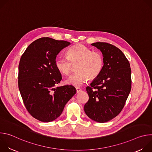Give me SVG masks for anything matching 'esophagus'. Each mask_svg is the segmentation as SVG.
<instances>
[{"mask_svg": "<svg viewBox=\"0 0 152 152\" xmlns=\"http://www.w3.org/2000/svg\"><path fill=\"white\" fill-rule=\"evenodd\" d=\"M76 93H79V92H80L82 91V90L79 88H76Z\"/></svg>", "mask_w": 152, "mask_h": 152, "instance_id": "obj_1", "label": "esophagus"}]
</instances>
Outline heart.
<instances>
[{
	"mask_svg": "<svg viewBox=\"0 0 152 152\" xmlns=\"http://www.w3.org/2000/svg\"><path fill=\"white\" fill-rule=\"evenodd\" d=\"M68 58L60 56L55 61V66L61 73L69 75L77 66V73L66 80V83L79 86L89 79L96 78L103 67V59L100 53L93 51L82 44H76L67 50Z\"/></svg>",
	"mask_w": 152,
	"mask_h": 152,
	"instance_id": "b5f03b06",
	"label": "heart"
}]
</instances>
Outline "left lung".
Wrapping results in <instances>:
<instances>
[{"label":"left lung","instance_id":"obj_1","mask_svg":"<svg viewBox=\"0 0 152 152\" xmlns=\"http://www.w3.org/2000/svg\"><path fill=\"white\" fill-rule=\"evenodd\" d=\"M103 56L100 75L86 88L89 96L84 111L90 118L99 122L109 121L123 110L131 90V69L124 53L107 42L91 44Z\"/></svg>","mask_w":152,"mask_h":152}]
</instances>
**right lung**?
<instances>
[{"label": "right lung", "instance_id": "add662e5", "mask_svg": "<svg viewBox=\"0 0 152 152\" xmlns=\"http://www.w3.org/2000/svg\"><path fill=\"white\" fill-rule=\"evenodd\" d=\"M70 42L42 37L32 42L21 55L18 84L29 113L42 122L55 120L76 94L72 85L57 86L62 79L55 66L57 55Z\"/></svg>", "mask_w": 152, "mask_h": 152}]
</instances>
